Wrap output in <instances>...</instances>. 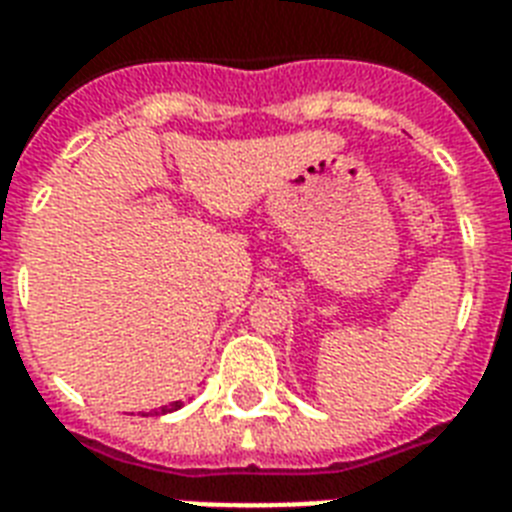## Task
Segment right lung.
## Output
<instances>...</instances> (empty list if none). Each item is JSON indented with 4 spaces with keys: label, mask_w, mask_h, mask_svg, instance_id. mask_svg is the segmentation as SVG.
Here are the masks:
<instances>
[{
    "label": "right lung",
    "mask_w": 512,
    "mask_h": 512,
    "mask_svg": "<svg viewBox=\"0 0 512 512\" xmlns=\"http://www.w3.org/2000/svg\"><path fill=\"white\" fill-rule=\"evenodd\" d=\"M180 406H183V401H172L170 406H162V414H167V412H177V409H180Z\"/></svg>",
    "instance_id": "1"
}]
</instances>
